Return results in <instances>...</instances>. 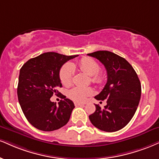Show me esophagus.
Wrapping results in <instances>:
<instances>
[{
	"label": "esophagus",
	"mask_w": 159,
	"mask_h": 159,
	"mask_svg": "<svg viewBox=\"0 0 159 159\" xmlns=\"http://www.w3.org/2000/svg\"><path fill=\"white\" fill-rule=\"evenodd\" d=\"M84 103H80V102H75V106L79 107V106H84Z\"/></svg>",
	"instance_id": "1"
}]
</instances>
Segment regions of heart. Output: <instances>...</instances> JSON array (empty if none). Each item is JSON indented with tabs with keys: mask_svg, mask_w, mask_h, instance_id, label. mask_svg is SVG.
Wrapping results in <instances>:
<instances>
[{
	"mask_svg": "<svg viewBox=\"0 0 159 159\" xmlns=\"http://www.w3.org/2000/svg\"><path fill=\"white\" fill-rule=\"evenodd\" d=\"M78 66L83 72L91 76V81L94 84H100L103 81L102 74L99 72L100 66L95 60L90 58H84L78 62ZM74 65L66 64L61 68L60 79L61 83L65 86H69L72 83L74 74ZM93 90L91 87H75L68 93V95L72 100L76 102L84 101L88 97L93 95Z\"/></svg>",
	"mask_w": 159,
	"mask_h": 159,
	"instance_id": "1",
	"label": "heart"
}]
</instances>
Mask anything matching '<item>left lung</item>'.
I'll return each instance as SVG.
<instances>
[{"instance_id": "left-lung-1", "label": "left lung", "mask_w": 159, "mask_h": 159, "mask_svg": "<svg viewBox=\"0 0 159 159\" xmlns=\"http://www.w3.org/2000/svg\"><path fill=\"white\" fill-rule=\"evenodd\" d=\"M87 55L102 63L107 73L106 85L95 96L99 101L107 99V105L101 109L95 104L96 109L89 120L101 130H119L130 121L139 106L141 94L139 78L126 59L112 52L97 51Z\"/></svg>"}]
</instances>
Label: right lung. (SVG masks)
Masks as SVG:
<instances>
[{"label":"right lung","mask_w":159,"mask_h":159,"mask_svg":"<svg viewBox=\"0 0 159 159\" xmlns=\"http://www.w3.org/2000/svg\"><path fill=\"white\" fill-rule=\"evenodd\" d=\"M78 55L45 52L30 59L20 70L18 98L25 117L40 130L53 131L67 124L75 108L73 102L62 95L57 106L52 102L53 94L61 95L59 72L66 61Z\"/></svg>","instance_id":"add662e5"}]
</instances>
